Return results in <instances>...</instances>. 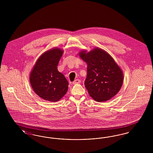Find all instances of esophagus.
I'll return each instance as SVG.
<instances>
[{
	"mask_svg": "<svg viewBox=\"0 0 153 153\" xmlns=\"http://www.w3.org/2000/svg\"><path fill=\"white\" fill-rule=\"evenodd\" d=\"M81 82V81L79 79H76L73 82V84H79Z\"/></svg>",
	"mask_w": 153,
	"mask_h": 153,
	"instance_id": "obj_1",
	"label": "esophagus"
}]
</instances>
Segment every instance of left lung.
I'll return each instance as SVG.
<instances>
[{
  "label": "left lung",
  "instance_id": "left-lung-1",
  "mask_svg": "<svg viewBox=\"0 0 153 153\" xmlns=\"http://www.w3.org/2000/svg\"><path fill=\"white\" fill-rule=\"evenodd\" d=\"M80 56L87 64V75L84 85L89 95L96 101L111 99L120 89L123 81L122 70L107 52L96 48Z\"/></svg>",
  "mask_w": 153,
  "mask_h": 153
}]
</instances>
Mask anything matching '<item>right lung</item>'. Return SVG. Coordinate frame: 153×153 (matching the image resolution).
Wrapping results in <instances>:
<instances>
[{"label": "right lung", "instance_id": "right-lung-1", "mask_svg": "<svg viewBox=\"0 0 153 153\" xmlns=\"http://www.w3.org/2000/svg\"><path fill=\"white\" fill-rule=\"evenodd\" d=\"M63 54L59 49L45 52L38 59L30 76L31 85L36 95L44 100L57 102L65 95L68 81L57 69Z\"/></svg>", "mask_w": 153, "mask_h": 153}]
</instances>
